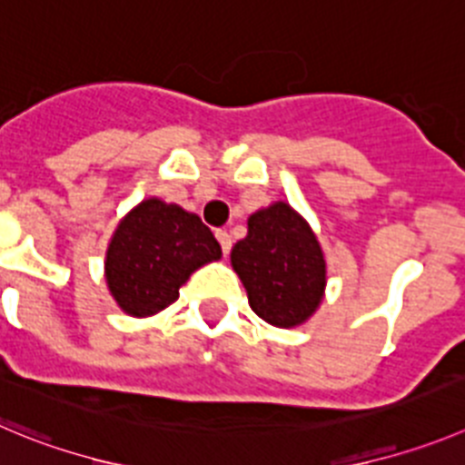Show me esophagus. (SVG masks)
Returning a JSON list of instances; mask_svg holds the SVG:
<instances>
[{
  "label": "esophagus",
  "instance_id": "34e87169",
  "mask_svg": "<svg viewBox=\"0 0 465 465\" xmlns=\"http://www.w3.org/2000/svg\"><path fill=\"white\" fill-rule=\"evenodd\" d=\"M215 238H218L220 247H223V252L229 254V250H232V236H229V232H224V229H218V232H215Z\"/></svg>",
  "mask_w": 465,
  "mask_h": 465
}]
</instances>
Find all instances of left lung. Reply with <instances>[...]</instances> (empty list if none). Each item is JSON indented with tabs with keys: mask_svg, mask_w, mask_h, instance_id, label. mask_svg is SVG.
Here are the masks:
<instances>
[{
	"mask_svg": "<svg viewBox=\"0 0 465 465\" xmlns=\"http://www.w3.org/2000/svg\"><path fill=\"white\" fill-rule=\"evenodd\" d=\"M232 268L254 314L275 328L302 325L325 296L323 247L310 223L286 202L247 218V236L232 247Z\"/></svg>",
	"mask_w": 465,
	"mask_h": 465,
	"instance_id": "8db88e82",
	"label": "left lung"
}]
</instances>
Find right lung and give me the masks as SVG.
<instances>
[{"mask_svg": "<svg viewBox=\"0 0 465 465\" xmlns=\"http://www.w3.org/2000/svg\"><path fill=\"white\" fill-rule=\"evenodd\" d=\"M220 257V242L199 215L149 197L116 224L105 252V282L125 314L146 319L172 305L190 275Z\"/></svg>", "mask_w": 465, "mask_h": 465, "instance_id": "1", "label": "right lung"}]
</instances>
